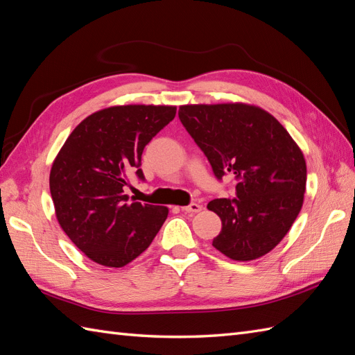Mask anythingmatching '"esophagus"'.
I'll return each instance as SVG.
<instances>
[{"label": "esophagus", "mask_w": 355, "mask_h": 355, "mask_svg": "<svg viewBox=\"0 0 355 355\" xmlns=\"http://www.w3.org/2000/svg\"><path fill=\"white\" fill-rule=\"evenodd\" d=\"M181 210H183L184 213H198V211L202 210V205L192 202L191 205H184V207H181Z\"/></svg>", "instance_id": "1"}]
</instances>
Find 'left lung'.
I'll list each match as a JSON object with an SVG mask.
<instances>
[{
    "label": "left lung",
    "mask_w": 355,
    "mask_h": 355,
    "mask_svg": "<svg viewBox=\"0 0 355 355\" xmlns=\"http://www.w3.org/2000/svg\"><path fill=\"white\" fill-rule=\"evenodd\" d=\"M178 116L215 175L230 172L239 181L236 200L207 204L222 220L211 245L236 261L263 257L301 211L307 181L301 148L269 112L252 104H186Z\"/></svg>",
    "instance_id": "1"
}]
</instances>
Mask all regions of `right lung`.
<instances>
[{"label": "right lung", "mask_w": 355, "mask_h": 355, "mask_svg": "<svg viewBox=\"0 0 355 355\" xmlns=\"http://www.w3.org/2000/svg\"><path fill=\"white\" fill-rule=\"evenodd\" d=\"M175 105H113L73 128L49 172L55 218L86 257L122 268L139 257L166 220L163 205L130 202L128 177L144 178V148L175 118Z\"/></svg>", "instance_id": "obj_1"}]
</instances>
